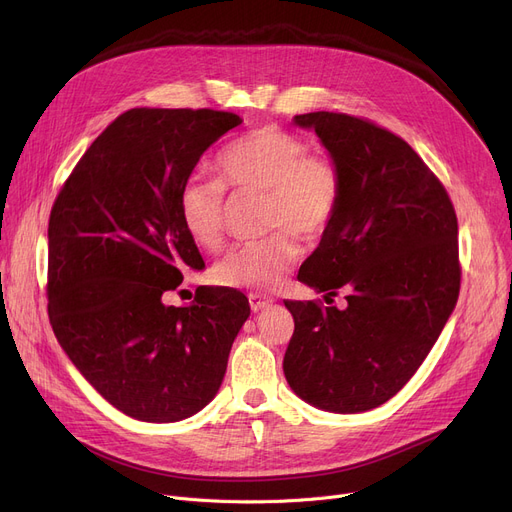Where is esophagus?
Returning a JSON list of instances; mask_svg holds the SVG:
<instances>
[{"label": "esophagus", "instance_id": "34e87169", "mask_svg": "<svg viewBox=\"0 0 512 512\" xmlns=\"http://www.w3.org/2000/svg\"><path fill=\"white\" fill-rule=\"evenodd\" d=\"M249 303H251V309L257 313V311H261V309H265V307H270L274 301L263 297V294H259V292H251V294H249Z\"/></svg>", "mask_w": 512, "mask_h": 512}]
</instances>
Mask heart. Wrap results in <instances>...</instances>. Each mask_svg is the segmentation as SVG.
Instances as JSON below:
<instances>
[{
  "mask_svg": "<svg viewBox=\"0 0 512 512\" xmlns=\"http://www.w3.org/2000/svg\"><path fill=\"white\" fill-rule=\"evenodd\" d=\"M218 168L222 178L193 174L184 180L178 197L182 226L199 247L215 251L224 242L228 186L265 195V226L278 232L232 249L213 276L232 288H276L301 255L293 235L313 242L334 226L344 191L340 166L330 155L311 153L299 134L265 124L226 145Z\"/></svg>",
  "mask_w": 512,
  "mask_h": 512,
  "instance_id": "heart-1",
  "label": "heart"
}]
</instances>
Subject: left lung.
I'll list each match as a JSON object with an SVG mask.
<instances>
[{"label": "left lung", "instance_id": "left-lung-1", "mask_svg": "<svg viewBox=\"0 0 512 512\" xmlns=\"http://www.w3.org/2000/svg\"><path fill=\"white\" fill-rule=\"evenodd\" d=\"M340 166L342 205L299 280L321 301H284L294 332L284 355L290 388L332 413L384 405L432 351L459 299V224L440 178L413 147L367 118L311 112ZM342 293L345 307L332 308Z\"/></svg>", "mask_w": 512, "mask_h": 512}]
</instances>
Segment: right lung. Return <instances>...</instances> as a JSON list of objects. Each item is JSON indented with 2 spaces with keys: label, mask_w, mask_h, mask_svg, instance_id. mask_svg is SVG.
I'll list each match as a JSON object with an SVG mask.
<instances>
[{
  "label": "right lung",
  "mask_w": 512,
  "mask_h": 512,
  "mask_svg": "<svg viewBox=\"0 0 512 512\" xmlns=\"http://www.w3.org/2000/svg\"><path fill=\"white\" fill-rule=\"evenodd\" d=\"M240 122L209 107H134L99 134L53 201V334L87 382L139 421L201 411L251 313L234 288L199 286L188 307L164 303L184 267H205L180 220V188L205 149Z\"/></svg>",
  "instance_id": "1"
}]
</instances>
